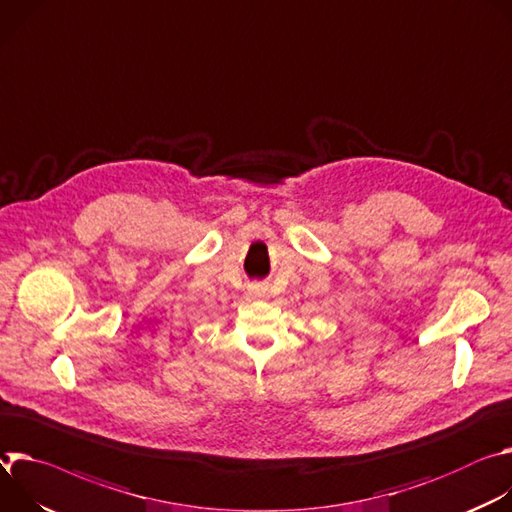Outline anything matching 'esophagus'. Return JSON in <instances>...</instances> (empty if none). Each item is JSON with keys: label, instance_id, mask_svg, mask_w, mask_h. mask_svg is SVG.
<instances>
[{"label": "esophagus", "instance_id": "34e87169", "mask_svg": "<svg viewBox=\"0 0 512 512\" xmlns=\"http://www.w3.org/2000/svg\"><path fill=\"white\" fill-rule=\"evenodd\" d=\"M250 295H254V297H262V291L258 289V287H252V291H250Z\"/></svg>", "mask_w": 512, "mask_h": 512}]
</instances>
